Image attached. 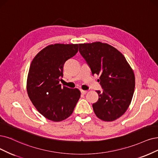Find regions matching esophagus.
I'll use <instances>...</instances> for the list:
<instances>
[{"instance_id":"1","label":"esophagus","mask_w":158,"mask_h":158,"mask_svg":"<svg viewBox=\"0 0 158 158\" xmlns=\"http://www.w3.org/2000/svg\"><path fill=\"white\" fill-rule=\"evenodd\" d=\"M81 94H86V93H87V91H86V90H81Z\"/></svg>"}]
</instances>
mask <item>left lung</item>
I'll list each match as a JSON object with an SVG mask.
<instances>
[{
    "label": "left lung",
    "mask_w": 158,
    "mask_h": 158,
    "mask_svg": "<svg viewBox=\"0 0 158 158\" xmlns=\"http://www.w3.org/2000/svg\"><path fill=\"white\" fill-rule=\"evenodd\" d=\"M79 46L92 75H100L103 90L96 91L99 98L92 105L94 113L103 121L115 120L131 103L135 84L133 69L124 56L107 44L96 42Z\"/></svg>",
    "instance_id": "1"
}]
</instances>
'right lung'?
Returning <instances> with one entry per match:
<instances>
[{
  "mask_svg": "<svg viewBox=\"0 0 158 158\" xmlns=\"http://www.w3.org/2000/svg\"><path fill=\"white\" fill-rule=\"evenodd\" d=\"M78 44H55L40 51L32 60L27 77V90L38 111L48 120L68 118L81 96L77 89L61 87L65 62L78 52Z\"/></svg>",
  "mask_w": 158,
  "mask_h": 158,
  "instance_id": "right-lung-1",
  "label": "right lung"
}]
</instances>
